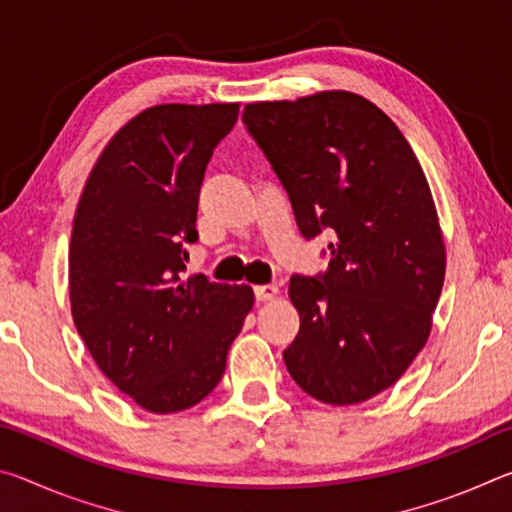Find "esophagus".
<instances>
[{"instance_id": "esophagus-1", "label": "esophagus", "mask_w": 512, "mask_h": 512, "mask_svg": "<svg viewBox=\"0 0 512 512\" xmlns=\"http://www.w3.org/2000/svg\"><path fill=\"white\" fill-rule=\"evenodd\" d=\"M277 287L275 284H259V287H255V298L259 300V302H264V300H271V298H275L277 296Z\"/></svg>"}]
</instances>
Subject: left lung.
<instances>
[{"label":"left lung","mask_w":512,"mask_h":512,"mask_svg":"<svg viewBox=\"0 0 512 512\" xmlns=\"http://www.w3.org/2000/svg\"><path fill=\"white\" fill-rule=\"evenodd\" d=\"M246 131L271 162L300 235H329L327 271L293 275L298 336L282 352L307 395L359 404L418 357L445 280L427 178L375 103L352 92L248 103Z\"/></svg>","instance_id":"left-lung-1"}]
</instances>
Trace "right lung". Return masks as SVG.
I'll use <instances>...</instances> for the list:
<instances>
[{
    "instance_id": "add662e5",
    "label": "right lung",
    "mask_w": 512,
    "mask_h": 512,
    "mask_svg": "<svg viewBox=\"0 0 512 512\" xmlns=\"http://www.w3.org/2000/svg\"><path fill=\"white\" fill-rule=\"evenodd\" d=\"M237 117L239 103L140 112L103 149L76 207L74 325L103 375L151 413L214 391L253 307L246 284L183 280L207 162Z\"/></svg>"
}]
</instances>
